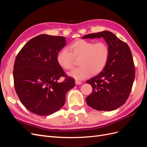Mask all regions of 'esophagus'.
Instances as JSON below:
<instances>
[{"mask_svg":"<svg viewBox=\"0 0 147 147\" xmlns=\"http://www.w3.org/2000/svg\"><path fill=\"white\" fill-rule=\"evenodd\" d=\"M82 82L80 80H75V84H77V85H79V84H81Z\"/></svg>","mask_w":147,"mask_h":147,"instance_id":"1","label":"esophagus"}]
</instances>
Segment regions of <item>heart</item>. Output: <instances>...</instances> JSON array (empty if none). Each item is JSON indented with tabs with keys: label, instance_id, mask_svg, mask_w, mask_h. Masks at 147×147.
<instances>
[{
	"label": "heart",
	"instance_id": "1",
	"mask_svg": "<svg viewBox=\"0 0 147 147\" xmlns=\"http://www.w3.org/2000/svg\"><path fill=\"white\" fill-rule=\"evenodd\" d=\"M69 50L63 48L57 53V62L65 70L72 69L79 59L80 66L69 73L77 80H83L91 75H97L104 69L108 63L110 50L107 44L100 41L79 39L70 44Z\"/></svg>",
	"mask_w": 147,
	"mask_h": 147
}]
</instances>
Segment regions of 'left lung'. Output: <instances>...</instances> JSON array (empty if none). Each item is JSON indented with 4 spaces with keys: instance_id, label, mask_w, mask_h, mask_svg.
<instances>
[{
    "instance_id": "obj_1",
    "label": "left lung",
    "mask_w": 147,
    "mask_h": 147,
    "mask_svg": "<svg viewBox=\"0 0 147 147\" xmlns=\"http://www.w3.org/2000/svg\"><path fill=\"white\" fill-rule=\"evenodd\" d=\"M104 38L108 44L110 56L102 72L86 82L92 87L86 98L87 104L99 111H112L126 102L135 78L133 57L127 44L109 31L84 35L82 38Z\"/></svg>"
}]
</instances>
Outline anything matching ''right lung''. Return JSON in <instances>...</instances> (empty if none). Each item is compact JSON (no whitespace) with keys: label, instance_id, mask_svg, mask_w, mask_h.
<instances>
[{"label":"right lung","instance_id":"1","mask_svg":"<svg viewBox=\"0 0 147 147\" xmlns=\"http://www.w3.org/2000/svg\"><path fill=\"white\" fill-rule=\"evenodd\" d=\"M66 44L63 36L41 34L30 39L16 57L14 86L21 102L30 112L50 115L65 104V95L75 86L57 62V53ZM60 77L65 80L60 83Z\"/></svg>","mask_w":147,"mask_h":147}]
</instances>
